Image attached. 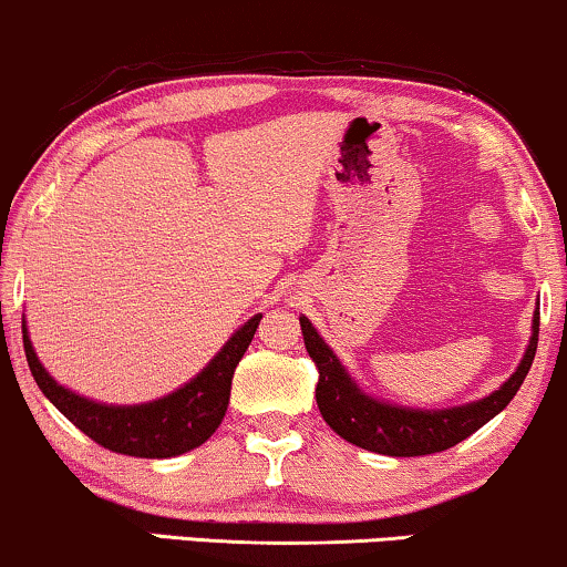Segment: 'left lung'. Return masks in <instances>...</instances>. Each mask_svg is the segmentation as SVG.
<instances>
[{
	"label": "left lung",
	"instance_id": "1",
	"mask_svg": "<svg viewBox=\"0 0 567 567\" xmlns=\"http://www.w3.org/2000/svg\"><path fill=\"white\" fill-rule=\"evenodd\" d=\"M300 329H303L308 355L319 369V411L332 432L371 453L415 457L455 447L499 411H505L534 363L536 342H539V311H534L532 340L511 379L476 403L444 408V411H419V408L392 405L367 395L306 317H300Z\"/></svg>",
	"mask_w": 567,
	"mask_h": 567
}]
</instances>
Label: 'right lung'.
<instances>
[{
  "mask_svg": "<svg viewBox=\"0 0 567 567\" xmlns=\"http://www.w3.org/2000/svg\"><path fill=\"white\" fill-rule=\"evenodd\" d=\"M259 321L261 313L248 319L225 342V348L212 358L209 367L193 377L188 384H183L181 390L141 405H104L56 384L54 377L41 367L39 355H35L25 319L23 348L39 390L85 436L120 455L175 457L204 444L217 432L221 419H225L227 403H230L235 367L254 340Z\"/></svg>",
  "mask_w": 567,
  "mask_h": 567,
  "instance_id": "add662e5",
  "label": "right lung"
}]
</instances>
